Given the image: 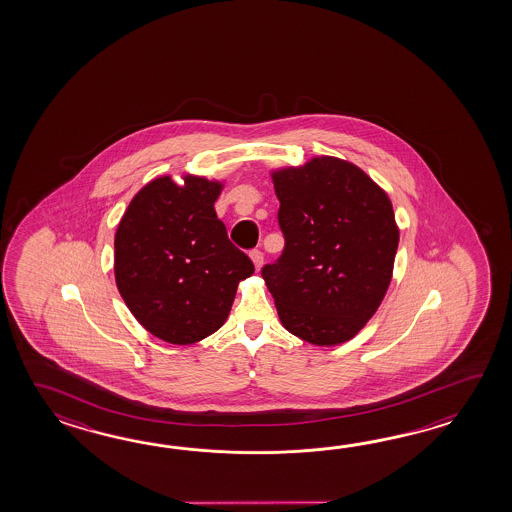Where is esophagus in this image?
<instances>
[{
  "label": "esophagus",
  "mask_w": 512,
  "mask_h": 512,
  "mask_svg": "<svg viewBox=\"0 0 512 512\" xmlns=\"http://www.w3.org/2000/svg\"><path fill=\"white\" fill-rule=\"evenodd\" d=\"M251 258H252V261H254V265H256V269H258V271H260L261 265H263V252L252 251Z\"/></svg>",
  "instance_id": "esophagus-1"
}]
</instances>
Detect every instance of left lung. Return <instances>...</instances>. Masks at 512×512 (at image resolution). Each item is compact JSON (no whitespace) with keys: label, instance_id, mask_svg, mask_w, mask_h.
<instances>
[{"label":"left lung","instance_id":"obj_1","mask_svg":"<svg viewBox=\"0 0 512 512\" xmlns=\"http://www.w3.org/2000/svg\"><path fill=\"white\" fill-rule=\"evenodd\" d=\"M280 258L263 265L283 327L318 346L355 337L382 302L399 245L392 203L355 164L316 157L272 175Z\"/></svg>","mask_w":512,"mask_h":512}]
</instances>
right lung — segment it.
Instances as JSON below:
<instances>
[{
	"label": "right lung",
	"instance_id": "add662e5",
	"mask_svg": "<svg viewBox=\"0 0 512 512\" xmlns=\"http://www.w3.org/2000/svg\"><path fill=\"white\" fill-rule=\"evenodd\" d=\"M219 183L159 177L131 199L115 234V280L133 316L170 344H194L223 326L238 283L254 272L229 240L214 201Z\"/></svg>",
	"mask_w": 512,
	"mask_h": 512
}]
</instances>
